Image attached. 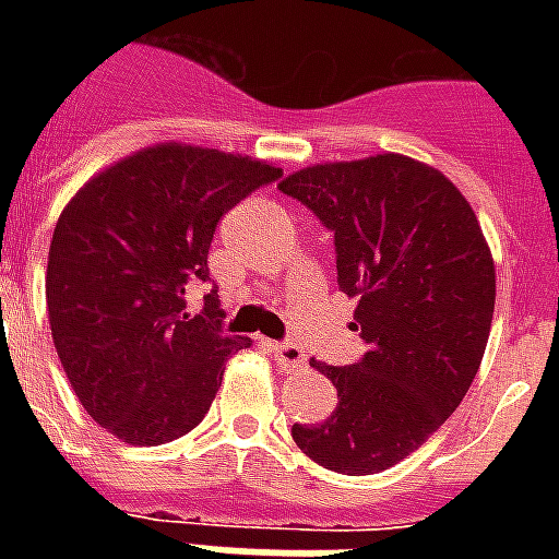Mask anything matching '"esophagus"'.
<instances>
[{
	"mask_svg": "<svg viewBox=\"0 0 559 559\" xmlns=\"http://www.w3.org/2000/svg\"><path fill=\"white\" fill-rule=\"evenodd\" d=\"M272 353H275V359L284 371H302L305 365H308V356H305L302 347H296L290 341H284V344H272Z\"/></svg>",
	"mask_w": 559,
	"mask_h": 559,
	"instance_id": "esophagus-1",
	"label": "esophagus"
}]
</instances>
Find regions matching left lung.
Instances as JSON below:
<instances>
[{
  "instance_id": "1",
  "label": "left lung",
  "mask_w": 559,
  "mask_h": 559,
  "mask_svg": "<svg viewBox=\"0 0 559 559\" xmlns=\"http://www.w3.org/2000/svg\"><path fill=\"white\" fill-rule=\"evenodd\" d=\"M278 188L335 236L338 287L356 296L365 341L359 362H314L338 407L293 425V440L320 467L371 476L419 449L467 395L491 332V251L455 185L404 155L317 164Z\"/></svg>"
}]
</instances>
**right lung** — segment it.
I'll return each mask as SVG.
<instances>
[{"instance_id": "obj_1", "label": "right lung", "mask_w": 559, "mask_h": 559, "mask_svg": "<svg viewBox=\"0 0 559 559\" xmlns=\"http://www.w3.org/2000/svg\"><path fill=\"white\" fill-rule=\"evenodd\" d=\"M278 167L218 148H143L80 188L50 242L47 311L83 411L131 445L197 428L224 362L251 347L227 335L218 290L185 314V284L209 281V245L239 200Z\"/></svg>"}]
</instances>
